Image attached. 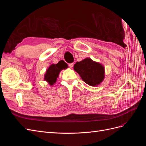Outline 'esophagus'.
<instances>
[{
    "instance_id": "obj_1",
    "label": "esophagus",
    "mask_w": 146,
    "mask_h": 146,
    "mask_svg": "<svg viewBox=\"0 0 146 146\" xmlns=\"http://www.w3.org/2000/svg\"><path fill=\"white\" fill-rule=\"evenodd\" d=\"M73 66H74V63H70V64H69V66L70 68H72L73 67Z\"/></svg>"
}]
</instances>
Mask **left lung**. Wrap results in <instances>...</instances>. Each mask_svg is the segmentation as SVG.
Instances as JSON below:
<instances>
[{
    "instance_id": "left-lung-1",
    "label": "left lung",
    "mask_w": 146,
    "mask_h": 146,
    "mask_svg": "<svg viewBox=\"0 0 146 146\" xmlns=\"http://www.w3.org/2000/svg\"><path fill=\"white\" fill-rule=\"evenodd\" d=\"M74 69L80 75L83 81L91 86H98L105 78L104 66L90 58L77 62L74 66Z\"/></svg>"
}]
</instances>
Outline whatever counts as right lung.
I'll return each instance as SVG.
<instances>
[{
    "mask_svg": "<svg viewBox=\"0 0 146 146\" xmlns=\"http://www.w3.org/2000/svg\"><path fill=\"white\" fill-rule=\"evenodd\" d=\"M67 68L68 64L63 60L60 61L57 64H52L46 70L44 78V80L49 83L50 85H53L56 82L61 70Z\"/></svg>",
    "mask_w": 146,
    "mask_h": 146,
    "instance_id": "add662e5",
    "label": "right lung"
}]
</instances>
